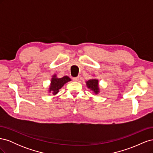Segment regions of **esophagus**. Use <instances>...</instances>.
I'll return each instance as SVG.
<instances>
[{
  "label": "esophagus",
  "mask_w": 153,
  "mask_h": 153,
  "mask_svg": "<svg viewBox=\"0 0 153 153\" xmlns=\"http://www.w3.org/2000/svg\"><path fill=\"white\" fill-rule=\"evenodd\" d=\"M73 80L75 81V82H77L79 80V78L78 77H75V78H73Z\"/></svg>",
  "instance_id": "esophagus-1"
}]
</instances>
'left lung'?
<instances>
[{
    "mask_svg": "<svg viewBox=\"0 0 153 153\" xmlns=\"http://www.w3.org/2000/svg\"><path fill=\"white\" fill-rule=\"evenodd\" d=\"M86 85L87 87L94 92V93L97 94L99 93L100 89L98 85V80L91 79L86 82Z\"/></svg>",
    "mask_w": 153,
    "mask_h": 153,
    "instance_id": "obj_1",
    "label": "left lung"
}]
</instances>
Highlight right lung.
Wrapping results in <instances>:
<instances>
[{"instance_id":"add662e5","label":"right lung","mask_w":153,"mask_h":153,"mask_svg":"<svg viewBox=\"0 0 153 153\" xmlns=\"http://www.w3.org/2000/svg\"><path fill=\"white\" fill-rule=\"evenodd\" d=\"M71 81L70 78L68 76H63L62 78H57L56 75H53L52 80H51V84L49 87V92H52L53 95L57 94L60 89L64 86V85L68 82Z\"/></svg>"}]
</instances>
